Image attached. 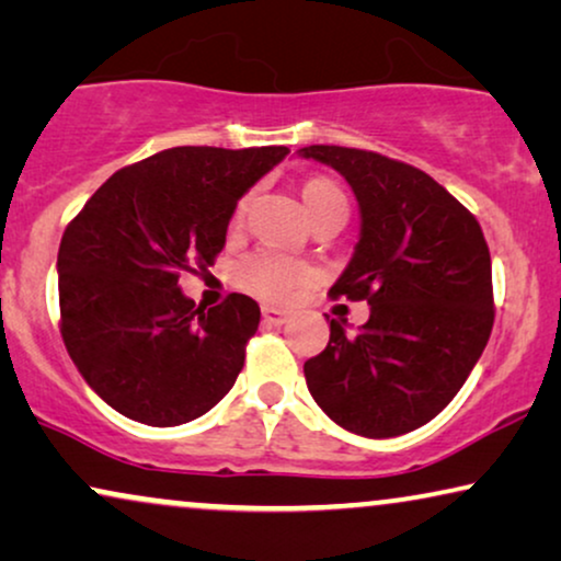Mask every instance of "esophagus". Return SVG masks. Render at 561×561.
<instances>
[{"mask_svg": "<svg viewBox=\"0 0 561 561\" xmlns=\"http://www.w3.org/2000/svg\"><path fill=\"white\" fill-rule=\"evenodd\" d=\"M261 316H264V323H268V325H285L289 320L287 312L274 310V308H264L261 310Z\"/></svg>", "mask_w": 561, "mask_h": 561, "instance_id": "34e87169", "label": "esophagus"}]
</instances>
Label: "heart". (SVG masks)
<instances>
[{"mask_svg": "<svg viewBox=\"0 0 561 561\" xmlns=\"http://www.w3.org/2000/svg\"><path fill=\"white\" fill-rule=\"evenodd\" d=\"M300 197L312 222L325 220V218H339L346 222L348 199H346V192L341 190V184L335 182V179L331 176L305 179L300 186ZM243 215H245V199H241V203L236 205L233 226H241ZM308 279H310V266H305L302 261L279 256V253H272V251L253 253V256L241 261V266L236 268L238 285L266 302H289L293 300L295 289L302 287Z\"/></svg>", "mask_w": 561, "mask_h": 561, "instance_id": "b5f03b06", "label": "heart"}]
</instances>
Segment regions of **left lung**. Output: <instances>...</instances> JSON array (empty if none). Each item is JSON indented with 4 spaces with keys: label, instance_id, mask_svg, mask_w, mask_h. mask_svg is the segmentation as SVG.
Segmentation results:
<instances>
[{
    "label": "left lung",
    "instance_id": "obj_1",
    "mask_svg": "<svg viewBox=\"0 0 561 561\" xmlns=\"http://www.w3.org/2000/svg\"><path fill=\"white\" fill-rule=\"evenodd\" d=\"M351 184L362 233L331 297L367 300L369 320L305 362L308 390L351 433L392 438L454 400L488 346L495 302L480 222L410 163L343 146H308ZM328 318V316H325Z\"/></svg>",
    "mask_w": 561,
    "mask_h": 561
}]
</instances>
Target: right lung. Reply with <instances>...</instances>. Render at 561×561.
<instances>
[{
  "label": "right lung",
  "mask_w": 561,
  "mask_h": 561,
  "mask_svg": "<svg viewBox=\"0 0 561 561\" xmlns=\"http://www.w3.org/2000/svg\"><path fill=\"white\" fill-rule=\"evenodd\" d=\"M287 146H179L125 167L96 190L58 249L61 335L87 385L146 425L190 423L243 369L259 305L228 295L194 308L182 272H205L226 245L238 199Z\"/></svg>",
  "instance_id": "1"
}]
</instances>
